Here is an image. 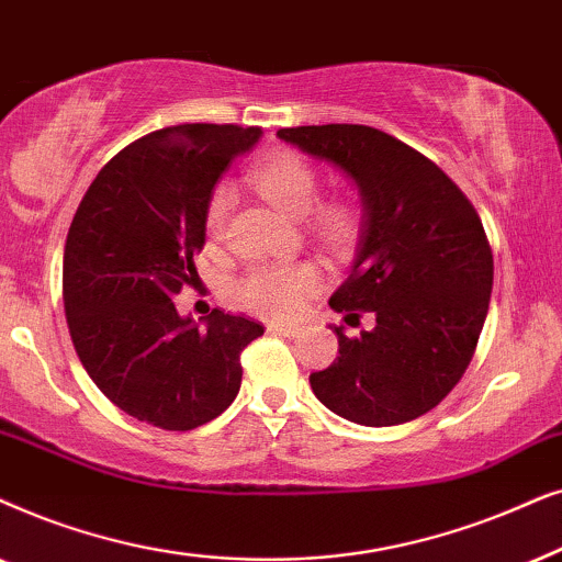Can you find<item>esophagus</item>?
Segmentation results:
<instances>
[{"mask_svg": "<svg viewBox=\"0 0 562 562\" xmlns=\"http://www.w3.org/2000/svg\"><path fill=\"white\" fill-rule=\"evenodd\" d=\"M267 331L282 334V336H295L301 328H297L295 324H280V321H272V324H267Z\"/></svg>", "mask_w": 562, "mask_h": 562, "instance_id": "obj_1", "label": "esophagus"}]
</instances>
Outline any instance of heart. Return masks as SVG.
I'll return each mask as SVG.
<instances>
[{"instance_id":"obj_1","label":"heart","mask_w":562,"mask_h":562,"mask_svg":"<svg viewBox=\"0 0 562 562\" xmlns=\"http://www.w3.org/2000/svg\"><path fill=\"white\" fill-rule=\"evenodd\" d=\"M251 184L277 207L282 215L293 221H303L311 215V231L321 241L341 249L351 241L357 231V211L349 203L318 204L321 182L316 169L297 154H274L251 169ZM231 207H234V190L228 184H218L207 200L205 231L207 236L221 238L226 231ZM318 269L308 261L295 265H261L251 267L238 280V301L246 308L272 318H293L303 311L305 297L318 288Z\"/></svg>"}]
</instances>
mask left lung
<instances>
[{
	"mask_svg": "<svg viewBox=\"0 0 562 562\" xmlns=\"http://www.w3.org/2000/svg\"><path fill=\"white\" fill-rule=\"evenodd\" d=\"M277 138L326 161L362 205L351 272L328 305L339 357L311 372L316 398L362 426H395L431 411L465 375L488 316L493 254L475 207L437 164L368 125H301Z\"/></svg>",
	"mask_w": 562,
	"mask_h": 562,
	"instance_id": "1",
	"label": "left lung"
}]
</instances>
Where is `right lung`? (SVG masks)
<instances>
[{
  "instance_id": "1",
  "label": "right lung",
  "mask_w": 562,
  "mask_h": 562,
  "mask_svg": "<svg viewBox=\"0 0 562 562\" xmlns=\"http://www.w3.org/2000/svg\"><path fill=\"white\" fill-rule=\"evenodd\" d=\"M259 128L184 123L154 131L104 164L64 249L74 349L120 411L169 431L221 416L241 387V351L265 326L215 308L192 321L171 297L200 280L207 200Z\"/></svg>"
}]
</instances>
